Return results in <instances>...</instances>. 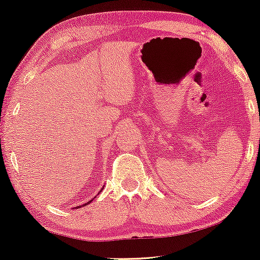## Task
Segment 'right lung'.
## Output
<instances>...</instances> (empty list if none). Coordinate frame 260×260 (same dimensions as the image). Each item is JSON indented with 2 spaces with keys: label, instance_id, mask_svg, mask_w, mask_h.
Returning a JSON list of instances; mask_svg holds the SVG:
<instances>
[{
  "label": "right lung",
  "instance_id": "right-lung-1",
  "mask_svg": "<svg viewBox=\"0 0 260 260\" xmlns=\"http://www.w3.org/2000/svg\"><path fill=\"white\" fill-rule=\"evenodd\" d=\"M102 189H104V186H102V188H101V190ZM95 198V197H94ZM92 201H93V199H92ZM92 201H90V202H87V203H85V204H83V205H80V206H85V205H87V204H90ZM80 206H76V207H74V208H79Z\"/></svg>",
  "mask_w": 260,
  "mask_h": 260
}]
</instances>
